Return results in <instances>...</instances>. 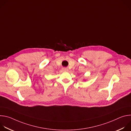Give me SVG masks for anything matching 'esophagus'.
<instances>
[{
	"label": "esophagus",
	"instance_id": "obj_1",
	"mask_svg": "<svg viewBox=\"0 0 131 131\" xmlns=\"http://www.w3.org/2000/svg\"><path fill=\"white\" fill-rule=\"evenodd\" d=\"M63 71H67L68 70V69L67 68L64 67V68H63Z\"/></svg>",
	"mask_w": 131,
	"mask_h": 131
}]
</instances>
